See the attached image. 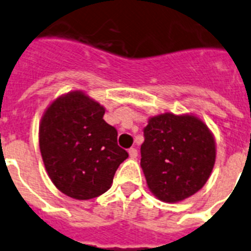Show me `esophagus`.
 I'll return each instance as SVG.
<instances>
[{
  "instance_id": "esophagus-1",
  "label": "esophagus",
  "mask_w": 251,
  "mask_h": 251,
  "mask_svg": "<svg viewBox=\"0 0 251 251\" xmlns=\"http://www.w3.org/2000/svg\"><path fill=\"white\" fill-rule=\"evenodd\" d=\"M128 155H130V158H131V159H135L136 156H138V150L135 149V148L128 149Z\"/></svg>"
}]
</instances>
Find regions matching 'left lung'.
I'll list each match as a JSON object with an SVG mask.
<instances>
[{
    "label": "left lung",
    "mask_w": 251,
    "mask_h": 251,
    "mask_svg": "<svg viewBox=\"0 0 251 251\" xmlns=\"http://www.w3.org/2000/svg\"><path fill=\"white\" fill-rule=\"evenodd\" d=\"M141 162L152 195L179 202L198 192L210 178L216 144L206 124L193 115L162 113L144 128Z\"/></svg>",
    "instance_id": "1"
}]
</instances>
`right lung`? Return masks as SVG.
Listing matches in <instances>:
<instances>
[{
  "label": "right lung",
  "mask_w": 251,
  "mask_h": 251,
  "mask_svg": "<svg viewBox=\"0 0 251 251\" xmlns=\"http://www.w3.org/2000/svg\"><path fill=\"white\" fill-rule=\"evenodd\" d=\"M103 115V106L74 91L51 102L41 117L39 145L48 176L75 200H91L110 189L117 168L128 156Z\"/></svg>",
  "instance_id": "obj_1"
}]
</instances>
